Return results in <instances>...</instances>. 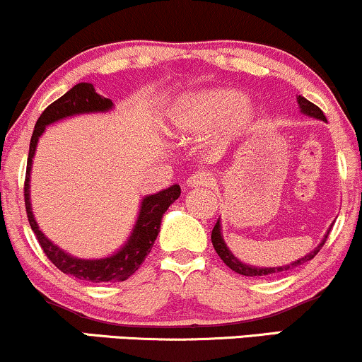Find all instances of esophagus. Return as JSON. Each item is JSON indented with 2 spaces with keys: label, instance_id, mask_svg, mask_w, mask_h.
<instances>
[{
  "label": "esophagus",
  "instance_id": "1",
  "mask_svg": "<svg viewBox=\"0 0 362 362\" xmlns=\"http://www.w3.org/2000/svg\"><path fill=\"white\" fill-rule=\"evenodd\" d=\"M214 184V177L213 173L209 172H195L187 178V187H209Z\"/></svg>",
  "mask_w": 362,
  "mask_h": 362
}]
</instances>
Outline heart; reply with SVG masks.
<instances>
[{
  "label": "heart",
  "instance_id": "obj_1",
  "mask_svg": "<svg viewBox=\"0 0 362 362\" xmlns=\"http://www.w3.org/2000/svg\"><path fill=\"white\" fill-rule=\"evenodd\" d=\"M243 102V95L233 90L216 88L189 95L177 103L172 124L182 134H199L228 119L231 131L243 132L253 120L252 107Z\"/></svg>",
  "mask_w": 362,
  "mask_h": 362
}]
</instances>
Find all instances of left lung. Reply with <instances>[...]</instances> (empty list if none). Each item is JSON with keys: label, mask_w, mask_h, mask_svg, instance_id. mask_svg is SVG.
Returning <instances> with one entry per match:
<instances>
[{"label": "left lung", "mask_w": 362, "mask_h": 362, "mask_svg": "<svg viewBox=\"0 0 362 362\" xmlns=\"http://www.w3.org/2000/svg\"><path fill=\"white\" fill-rule=\"evenodd\" d=\"M298 105H300V109H301L303 114L308 115V117H315V119H320V120H327L325 114H323V112L320 110L318 107L315 105V103H311L310 100H306L305 97H298ZM328 233H330V228H328L327 235L323 236V240H322V242H320V245H318L317 248H315L313 252H310L308 255H305L300 260H294V262H291V264H288V265H282V267H253V265H247V264H243V262H240L233 255V253H231L230 248L226 247V243H224L223 235H221V223H219V219H218V223L214 224L213 233H211V240H213V247H214L216 253H218V255L221 257V260L228 265V267L231 269V271L242 274V276H248V277H265V276H271V274H277V272L291 271V269H296V267H300L301 264H305V262H308V260L313 259V257L320 252V248H322L323 245H325Z\"/></svg>", "instance_id": "obj_1"}]
</instances>
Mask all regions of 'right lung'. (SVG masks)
I'll list each match as a JSON object with an SVG mask.
<instances>
[{
	"label": "right lung",
	"instance_id": "1",
	"mask_svg": "<svg viewBox=\"0 0 362 362\" xmlns=\"http://www.w3.org/2000/svg\"><path fill=\"white\" fill-rule=\"evenodd\" d=\"M112 107H114V103L110 98L98 95L91 83H78L71 90L66 91L61 98L52 102L37 120L34 132H32L27 160V175H25V209H27L28 223H30L32 231L39 240L40 248L61 272L88 282H119L129 279L141 267L148 253L151 252L153 243L160 233V224L165 211L180 197V187L177 184L153 195H146L141 201L138 221L132 228L127 242L114 255L103 257V259H78V257L69 255L40 231L30 204V170L39 138L49 124L71 117V115L109 112Z\"/></svg>",
	"mask_w": 362,
	"mask_h": 362
}]
</instances>
